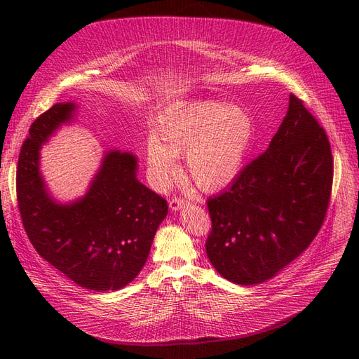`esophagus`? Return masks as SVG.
Wrapping results in <instances>:
<instances>
[{
	"instance_id": "34e87169",
	"label": "esophagus",
	"mask_w": 359,
	"mask_h": 359,
	"mask_svg": "<svg viewBox=\"0 0 359 359\" xmlns=\"http://www.w3.org/2000/svg\"><path fill=\"white\" fill-rule=\"evenodd\" d=\"M184 206H187V201L181 198H173L169 201V208L170 211H180Z\"/></svg>"
}]
</instances>
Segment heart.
Here are the masks:
<instances>
[{
	"label": "heart",
	"mask_w": 359,
	"mask_h": 359,
	"mask_svg": "<svg viewBox=\"0 0 359 359\" xmlns=\"http://www.w3.org/2000/svg\"><path fill=\"white\" fill-rule=\"evenodd\" d=\"M255 140L253 118L243 107L215 102H193L172 114L145 145L153 182L166 189L181 170L178 156H186L187 173L198 189L223 190L240 175Z\"/></svg>",
	"instance_id": "b5f03b06"
}]
</instances>
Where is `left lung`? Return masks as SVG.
Returning a JSON list of instances; mask_svg holds the SVG:
<instances>
[{
	"mask_svg": "<svg viewBox=\"0 0 359 359\" xmlns=\"http://www.w3.org/2000/svg\"><path fill=\"white\" fill-rule=\"evenodd\" d=\"M325 130L293 94L269 147L219 196L208 199L206 255L235 285L273 278L318 235L332 187Z\"/></svg>",
	"mask_w": 359,
	"mask_h": 359,
	"instance_id": "1",
	"label": "left lung"
}]
</instances>
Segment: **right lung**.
<instances>
[{"instance_id":"right-lung-1","label":"right lung","mask_w":359,"mask_h":359,"mask_svg":"<svg viewBox=\"0 0 359 359\" xmlns=\"http://www.w3.org/2000/svg\"><path fill=\"white\" fill-rule=\"evenodd\" d=\"M78 104L57 103L29 127L16 172L22 223L37 253L81 287L119 290L144 268L168 203L136 177L137 157L106 151L83 196L61 203L40 170V149Z\"/></svg>"}]
</instances>
